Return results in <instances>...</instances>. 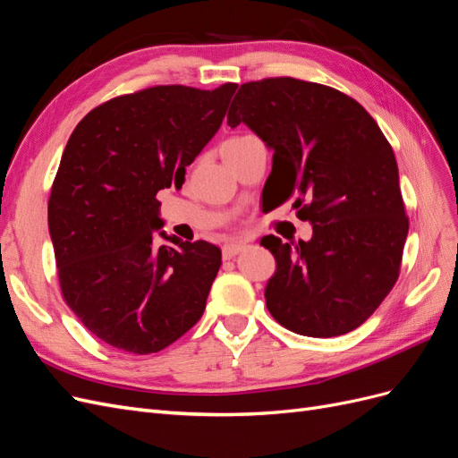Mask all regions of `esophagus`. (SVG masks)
<instances>
[{
    "label": "esophagus",
    "instance_id": "obj_1",
    "mask_svg": "<svg viewBox=\"0 0 458 458\" xmlns=\"http://www.w3.org/2000/svg\"><path fill=\"white\" fill-rule=\"evenodd\" d=\"M244 248H246L244 242H229V244L224 246V258L229 259L233 256H237V254H241L244 250Z\"/></svg>",
    "mask_w": 458,
    "mask_h": 458
}]
</instances>
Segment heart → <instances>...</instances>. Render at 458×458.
<instances>
[{
  "mask_svg": "<svg viewBox=\"0 0 458 458\" xmlns=\"http://www.w3.org/2000/svg\"><path fill=\"white\" fill-rule=\"evenodd\" d=\"M242 140H246V137H233V140H229V141H225L224 145H234V143H241Z\"/></svg>",
  "mask_w": 458,
  "mask_h": 458,
  "instance_id": "obj_1",
  "label": "heart"
}]
</instances>
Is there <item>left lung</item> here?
Returning <instances> with one entry per match:
<instances>
[{"mask_svg": "<svg viewBox=\"0 0 458 458\" xmlns=\"http://www.w3.org/2000/svg\"><path fill=\"white\" fill-rule=\"evenodd\" d=\"M227 123H246L273 150L263 210L294 199L310 241H259L276 271L266 303L301 336L332 338L361 327L390 294L409 233L394 150L352 97L296 78L242 84Z\"/></svg>", "mask_w": 458, "mask_h": 458, "instance_id": "1", "label": "left lung"}]
</instances>
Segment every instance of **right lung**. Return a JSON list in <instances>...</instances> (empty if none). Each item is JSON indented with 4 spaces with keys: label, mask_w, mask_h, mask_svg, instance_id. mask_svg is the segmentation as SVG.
Segmentation results:
<instances>
[{
    "label": "right lung",
    "mask_w": 458,
    "mask_h": 458,
    "mask_svg": "<svg viewBox=\"0 0 458 458\" xmlns=\"http://www.w3.org/2000/svg\"><path fill=\"white\" fill-rule=\"evenodd\" d=\"M234 89L157 86L114 97L81 118L64 147L47 204L61 293L116 350L157 353L204 313L221 250L164 231L172 244L157 246V192L182 189Z\"/></svg>",
    "instance_id": "right-lung-1"
}]
</instances>
